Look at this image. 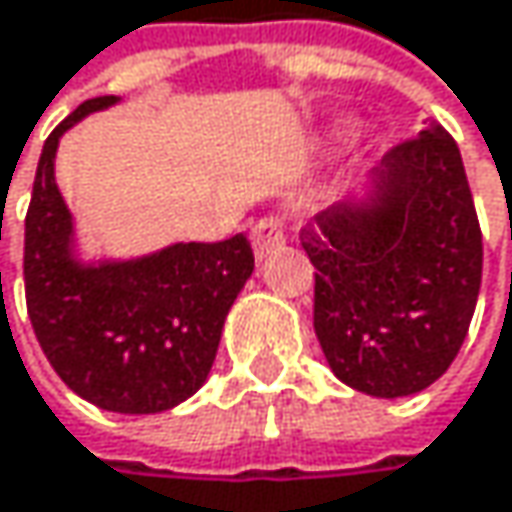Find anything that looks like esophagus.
I'll use <instances>...</instances> for the list:
<instances>
[{
    "label": "esophagus",
    "instance_id": "obj_1",
    "mask_svg": "<svg viewBox=\"0 0 512 512\" xmlns=\"http://www.w3.org/2000/svg\"><path fill=\"white\" fill-rule=\"evenodd\" d=\"M287 243V228H284V219L278 213H266L252 231V246H255L257 257L272 255L278 252L281 246Z\"/></svg>",
    "mask_w": 512,
    "mask_h": 512
}]
</instances>
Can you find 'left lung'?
Masks as SVG:
<instances>
[{
	"label": "left lung",
	"mask_w": 512,
	"mask_h": 512,
	"mask_svg": "<svg viewBox=\"0 0 512 512\" xmlns=\"http://www.w3.org/2000/svg\"><path fill=\"white\" fill-rule=\"evenodd\" d=\"M353 198L299 231L314 263V332L335 376L373 397L433 385L460 353L480 293L483 237L454 136L421 130Z\"/></svg>",
	"instance_id": "1"
}]
</instances>
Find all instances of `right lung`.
Instances as JSON below:
<instances>
[{
    "instance_id": "obj_1",
    "label": "right lung",
    "mask_w": 512,
    "mask_h": 512,
    "mask_svg": "<svg viewBox=\"0 0 512 512\" xmlns=\"http://www.w3.org/2000/svg\"><path fill=\"white\" fill-rule=\"evenodd\" d=\"M112 103L115 97L85 100L41 151L26 213V308L44 356L70 391L106 412L151 415L204 385L255 252L246 234H234L127 263L73 260V225L52 159L67 127Z\"/></svg>"
}]
</instances>
